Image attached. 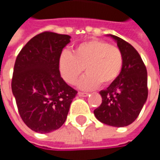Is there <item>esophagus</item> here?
Instances as JSON below:
<instances>
[{"label": "esophagus", "mask_w": 160, "mask_h": 160, "mask_svg": "<svg viewBox=\"0 0 160 160\" xmlns=\"http://www.w3.org/2000/svg\"><path fill=\"white\" fill-rule=\"evenodd\" d=\"M88 92H78V95L80 96V97H86V96H88Z\"/></svg>", "instance_id": "1"}]
</instances>
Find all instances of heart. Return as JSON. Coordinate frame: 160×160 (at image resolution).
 <instances>
[{"instance_id": "b5f03b06", "label": "heart", "mask_w": 160, "mask_h": 160, "mask_svg": "<svg viewBox=\"0 0 160 160\" xmlns=\"http://www.w3.org/2000/svg\"><path fill=\"white\" fill-rule=\"evenodd\" d=\"M124 58L118 47L102 40L83 42L74 48L73 53L63 51L58 58V69L65 81L75 84L83 71L86 75L78 86L83 90L93 89L100 83L107 86L115 82L123 69Z\"/></svg>"}]
</instances>
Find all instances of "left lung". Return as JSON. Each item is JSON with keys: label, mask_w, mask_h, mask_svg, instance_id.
Instances as JSON below:
<instances>
[{"label": "left lung", "mask_w": 160, "mask_h": 160, "mask_svg": "<svg viewBox=\"0 0 160 160\" xmlns=\"http://www.w3.org/2000/svg\"><path fill=\"white\" fill-rule=\"evenodd\" d=\"M109 35L122 52L123 69L115 82L100 92L102 102L93 113L103 124L123 127L137 118L147 100V69L138 52L130 43L116 35Z\"/></svg>", "instance_id": "8db88e82"}]
</instances>
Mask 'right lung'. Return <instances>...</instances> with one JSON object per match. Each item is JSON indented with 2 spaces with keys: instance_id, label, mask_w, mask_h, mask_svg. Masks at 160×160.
<instances>
[{
  "instance_id": "right-lung-1",
  "label": "right lung",
  "mask_w": 160,
  "mask_h": 160,
  "mask_svg": "<svg viewBox=\"0 0 160 160\" xmlns=\"http://www.w3.org/2000/svg\"><path fill=\"white\" fill-rule=\"evenodd\" d=\"M69 42L68 34L42 32L28 41L16 58L11 89L22 120L34 132L58 129L77 95L58 69L59 55Z\"/></svg>"
}]
</instances>
